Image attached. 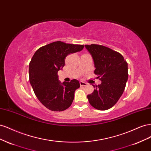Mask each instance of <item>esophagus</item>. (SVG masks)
I'll return each instance as SVG.
<instances>
[{"label":"esophagus","mask_w":151,"mask_h":151,"mask_svg":"<svg viewBox=\"0 0 151 151\" xmlns=\"http://www.w3.org/2000/svg\"><path fill=\"white\" fill-rule=\"evenodd\" d=\"M86 85H87V84L86 83H84V82H83V81L80 82V86H85Z\"/></svg>","instance_id":"34e87169"}]
</instances>
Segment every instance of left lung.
<instances>
[{
  "label": "left lung",
  "mask_w": 151,
  "mask_h": 151,
  "mask_svg": "<svg viewBox=\"0 0 151 151\" xmlns=\"http://www.w3.org/2000/svg\"><path fill=\"white\" fill-rule=\"evenodd\" d=\"M85 47L93 57L94 74L101 81V84L95 86L93 93L88 95L89 102L96 109L106 110L117 103L125 90L128 63L120 53L103 45H86Z\"/></svg>",
  "instance_id": "8db88e82"
}]
</instances>
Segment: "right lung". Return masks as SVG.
Masks as SVG:
<instances>
[{
	"instance_id": "right-lung-1",
	"label": "right lung",
	"mask_w": 151,
	"mask_h": 151,
	"mask_svg": "<svg viewBox=\"0 0 151 151\" xmlns=\"http://www.w3.org/2000/svg\"><path fill=\"white\" fill-rule=\"evenodd\" d=\"M83 45L54 42L36 50L29 64V79L39 101L53 111H64L70 106L75 91L80 87L76 79L69 83L58 81V71L65 65L68 55L80 52Z\"/></svg>"
}]
</instances>
